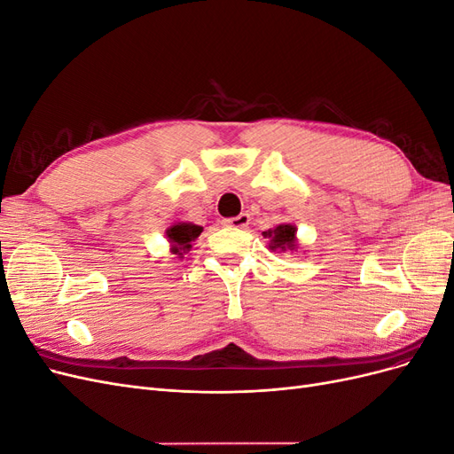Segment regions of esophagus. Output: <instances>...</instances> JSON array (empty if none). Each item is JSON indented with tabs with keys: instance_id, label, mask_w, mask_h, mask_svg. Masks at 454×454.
Listing matches in <instances>:
<instances>
[{
	"instance_id": "34e87169",
	"label": "esophagus",
	"mask_w": 454,
	"mask_h": 454,
	"mask_svg": "<svg viewBox=\"0 0 454 454\" xmlns=\"http://www.w3.org/2000/svg\"><path fill=\"white\" fill-rule=\"evenodd\" d=\"M227 227H232V229H244V227H248V223H250V215L248 214H239L237 217H229V219H225L223 222Z\"/></svg>"
}]
</instances>
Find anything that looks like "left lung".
<instances>
[{"mask_svg": "<svg viewBox=\"0 0 454 454\" xmlns=\"http://www.w3.org/2000/svg\"><path fill=\"white\" fill-rule=\"evenodd\" d=\"M297 227L292 223H282L274 229L263 231L272 252H294L297 248Z\"/></svg>", "mask_w": 454, "mask_h": 454, "instance_id": "obj_1", "label": "left lung"}]
</instances>
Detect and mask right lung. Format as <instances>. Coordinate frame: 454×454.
I'll return each mask as SVG.
<instances>
[{"instance_id": "add662e5", "label": "right lung", "mask_w": 454, "mask_h": 454, "mask_svg": "<svg viewBox=\"0 0 454 454\" xmlns=\"http://www.w3.org/2000/svg\"><path fill=\"white\" fill-rule=\"evenodd\" d=\"M202 232L200 225L195 223H185V222H177L167 229V237L172 246V254L184 257L191 250V242H193Z\"/></svg>"}]
</instances>
